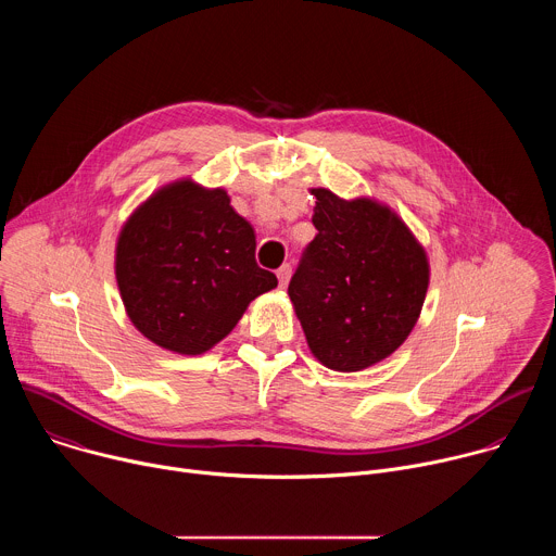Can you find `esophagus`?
<instances>
[{"instance_id": "34e87169", "label": "esophagus", "mask_w": 556, "mask_h": 556, "mask_svg": "<svg viewBox=\"0 0 556 556\" xmlns=\"http://www.w3.org/2000/svg\"><path fill=\"white\" fill-rule=\"evenodd\" d=\"M290 275H292V266H290V264H283V266L277 270V279H279V286H281V288L288 286Z\"/></svg>"}]
</instances>
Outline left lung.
I'll list each match as a JSON object with an SVG mask.
<instances>
[{
    "instance_id": "1",
    "label": "left lung",
    "mask_w": 556,
    "mask_h": 556,
    "mask_svg": "<svg viewBox=\"0 0 556 556\" xmlns=\"http://www.w3.org/2000/svg\"><path fill=\"white\" fill-rule=\"evenodd\" d=\"M316 198V237L303 249L288 294L312 354L337 371L365 369L414 330L429 264L409 228L371 200Z\"/></svg>"
}]
</instances>
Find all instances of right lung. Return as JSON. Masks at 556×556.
I'll use <instances>...</instances> for the list:
<instances>
[{"label":"right lung","mask_w":556,"mask_h":556,"mask_svg":"<svg viewBox=\"0 0 556 556\" xmlns=\"http://www.w3.org/2000/svg\"><path fill=\"white\" fill-rule=\"evenodd\" d=\"M255 230L226 191L189 180L151 195L123 226L116 279L131 324L155 345L202 354L277 277L257 266Z\"/></svg>","instance_id":"1"}]
</instances>
